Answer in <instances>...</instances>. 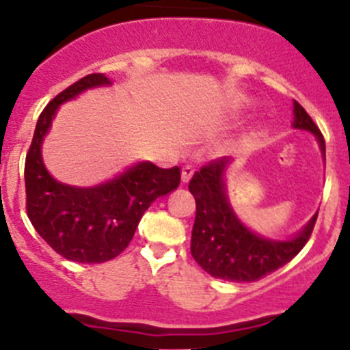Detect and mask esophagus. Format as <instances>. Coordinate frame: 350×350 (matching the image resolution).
Instances as JSON below:
<instances>
[{
  "label": "esophagus",
  "instance_id": "obj_1",
  "mask_svg": "<svg viewBox=\"0 0 350 350\" xmlns=\"http://www.w3.org/2000/svg\"><path fill=\"white\" fill-rule=\"evenodd\" d=\"M192 175H194V166L184 165V168H182V182L187 184V182L192 178Z\"/></svg>",
  "mask_w": 350,
  "mask_h": 350
}]
</instances>
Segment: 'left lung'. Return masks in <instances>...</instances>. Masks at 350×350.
Returning a JSON list of instances; mask_svg holds the SVG:
<instances>
[{
    "label": "left lung",
    "instance_id": "left-lung-1",
    "mask_svg": "<svg viewBox=\"0 0 350 350\" xmlns=\"http://www.w3.org/2000/svg\"><path fill=\"white\" fill-rule=\"evenodd\" d=\"M294 127L318 137L325 152V139L311 116L294 101ZM228 158H218L201 166L189 182L196 199L191 252L199 266L215 278L230 282H256L287 265L301 252L314 228L318 213L292 241L275 242L252 234L237 219L225 196L223 172Z\"/></svg>",
    "mask_w": 350,
    "mask_h": 350
}]
</instances>
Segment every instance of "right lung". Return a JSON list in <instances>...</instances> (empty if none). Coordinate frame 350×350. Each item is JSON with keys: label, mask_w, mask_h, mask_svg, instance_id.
<instances>
[{"label": "right lung", "mask_w": 350, "mask_h": 350, "mask_svg": "<svg viewBox=\"0 0 350 350\" xmlns=\"http://www.w3.org/2000/svg\"><path fill=\"white\" fill-rule=\"evenodd\" d=\"M109 84L103 73H89L59 92L39 115L25 158V208L36 232L53 251L77 262H105L131 244L146 209L180 184V168H159L149 161L131 166L96 187L56 182L44 168L41 142L62 103L96 85Z\"/></svg>", "instance_id": "right-lung-1"}]
</instances>
